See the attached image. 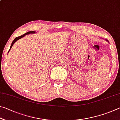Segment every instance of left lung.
Here are the masks:
<instances>
[{
  "instance_id": "8db88e82",
  "label": "left lung",
  "mask_w": 120,
  "mask_h": 120,
  "mask_svg": "<svg viewBox=\"0 0 120 120\" xmlns=\"http://www.w3.org/2000/svg\"><path fill=\"white\" fill-rule=\"evenodd\" d=\"M107 41H108V40H106Z\"/></svg>"
}]
</instances>
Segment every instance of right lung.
<instances>
[{
  "label": "right lung",
  "mask_w": 120,
  "mask_h": 120,
  "mask_svg": "<svg viewBox=\"0 0 120 120\" xmlns=\"http://www.w3.org/2000/svg\"><path fill=\"white\" fill-rule=\"evenodd\" d=\"M34 33H35V31H30V32H27V33H26L25 34H23V35H21V36H18V37L16 38H15V39L14 40V41H13V42H12L11 45V48H10V49H9V50L8 51V53H9V51H10V50L11 49V48L12 46H13V44H14V43H15V42H16V41H17V40H19V39H20V38H22L23 37H24V36H25L26 35H27V34H34Z\"/></svg>",
  "instance_id": "right-lung-1"
}]
</instances>
